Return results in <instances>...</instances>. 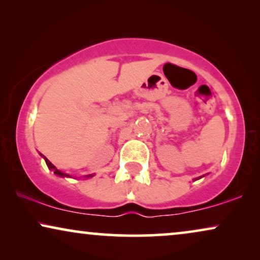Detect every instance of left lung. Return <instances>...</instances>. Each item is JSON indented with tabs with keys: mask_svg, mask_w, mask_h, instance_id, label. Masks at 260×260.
<instances>
[{
	"mask_svg": "<svg viewBox=\"0 0 260 260\" xmlns=\"http://www.w3.org/2000/svg\"><path fill=\"white\" fill-rule=\"evenodd\" d=\"M199 179H201V176H200V177H198V179H195V180H199Z\"/></svg>",
	"mask_w": 260,
	"mask_h": 260,
	"instance_id": "8db88e82",
	"label": "left lung"
}]
</instances>
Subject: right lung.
<instances>
[{"label":"right lung","instance_id":"obj_1","mask_svg":"<svg viewBox=\"0 0 260 260\" xmlns=\"http://www.w3.org/2000/svg\"><path fill=\"white\" fill-rule=\"evenodd\" d=\"M42 157H44V158H45V161H46V165H47V167H48V168H49V169H51V170H53V172H54V174H55V175H58V176H61V177H65V176L67 177V176H70V175H67V174H65V173L60 172V170H59V169H56V168H55V166H53V165H52V163H51V162H49V161H48V159L45 157V156H42ZM91 176H93V174H92V175H87L86 177H91Z\"/></svg>","mask_w":260,"mask_h":260}]
</instances>
